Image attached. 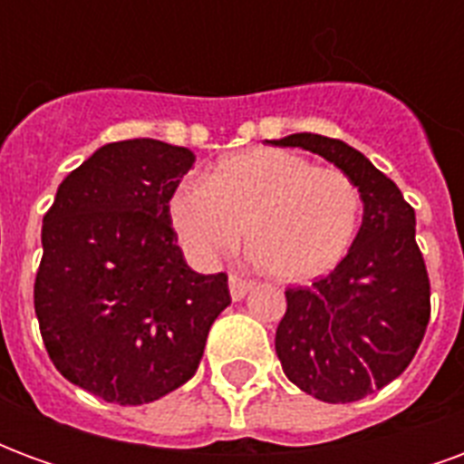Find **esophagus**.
<instances>
[{
    "mask_svg": "<svg viewBox=\"0 0 464 464\" xmlns=\"http://www.w3.org/2000/svg\"><path fill=\"white\" fill-rule=\"evenodd\" d=\"M253 285H256V283L246 281L241 276H231V278H228V288H231L233 301H241L246 293L253 291Z\"/></svg>",
    "mask_w": 464,
    "mask_h": 464,
    "instance_id": "obj_1",
    "label": "esophagus"
}]
</instances>
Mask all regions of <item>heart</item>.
<instances>
[{
  "label": "heart",
  "instance_id": "1",
  "mask_svg": "<svg viewBox=\"0 0 464 464\" xmlns=\"http://www.w3.org/2000/svg\"><path fill=\"white\" fill-rule=\"evenodd\" d=\"M173 231L196 261L233 251L246 233L256 266L283 283H308L348 256L362 218L358 183L283 149L226 156L206 181L171 196Z\"/></svg>",
  "mask_w": 464,
  "mask_h": 464
}]
</instances>
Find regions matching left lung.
Wrapping results in <instances>:
<instances>
[{"label":"left lung","instance_id":"left-lung-1","mask_svg":"<svg viewBox=\"0 0 464 464\" xmlns=\"http://www.w3.org/2000/svg\"><path fill=\"white\" fill-rule=\"evenodd\" d=\"M358 183L362 223L348 256L311 288L285 291L276 353L293 385L323 402H355L385 388L415 358L430 321L428 268L415 211L395 183L341 139L291 133Z\"/></svg>","mask_w":464,"mask_h":464}]
</instances>
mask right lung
Returning <instances> with one entry per match:
<instances>
[{"instance_id": "right-lung-1", "label": "right lung", "mask_w": 464, "mask_h": 464, "mask_svg": "<svg viewBox=\"0 0 464 464\" xmlns=\"http://www.w3.org/2000/svg\"><path fill=\"white\" fill-rule=\"evenodd\" d=\"M196 156L156 139L96 149L56 188L42 226L34 311L69 382L143 405L193 378L228 276L188 268L169 201Z\"/></svg>"}]
</instances>
